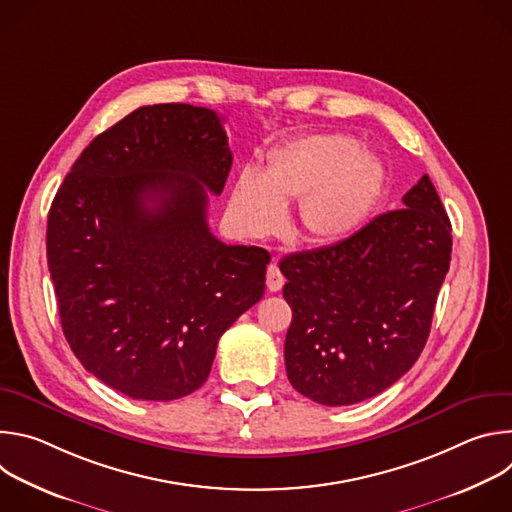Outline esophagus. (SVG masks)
Returning <instances> with one entry per match:
<instances>
[{
	"label": "esophagus",
	"instance_id": "1",
	"mask_svg": "<svg viewBox=\"0 0 512 512\" xmlns=\"http://www.w3.org/2000/svg\"><path fill=\"white\" fill-rule=\"evenodd\" d=\"M265 281H267V289H269V291H279V289L285 285V277H283V273L279 271V267H277L275 261L269 263Z\"/></svg>",
	"mask_w": 512,
	"mask_h": 512
}]
</instances>
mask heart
Masks as SVG:
<instances>
[{
  "mask_svg": "<svg viewBox=\"0 0 512 512\" xmlns=\"http://www.w3.org/2000/svg\"><path fill=\"white\" fill-rule=\"evenodd\" d=\"M381 158L344 133L296 137L271 152L265 172L245 168L233 190V210L257 235L281 229L285 202H300L304 233L314 241L354 235L385 192Z\"/></svg>",
  "mask_w": 512,
  "mask_h": 512,
  "instance_id": "obj_1",
  "label": "heart"
}]
</instances>
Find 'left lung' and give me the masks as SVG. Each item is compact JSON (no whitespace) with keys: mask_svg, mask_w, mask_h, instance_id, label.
I'll use <instances>...</instances> for the list:
<instances>
[{"mask_svg":"<svg viewBox=\"0 0 512 512\" xmlns=\"http://www.w3.org/2000/svg\"><path fill=\"white\" fill-rule=\"evenodd\" d=\"M452 225L427 174L403 208L348 239L281 259L287 379L328 405L371 399L419 358L450 269Z\"/></svg>","mask_w":512,"mask_h":512,"instance_id":"1","label":"left lung"}]
</instances>
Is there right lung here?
Returning <instances> with one entry per match:
<instances>
[{"label": "right lung", "instance_id": "add662e5", "mask_svg": "<svg viewBox=\"0 0 512 512\" xmlns=\"http://www.w3.org/2000/svg\"><path fill=\"white\" fill-rule=\"evenodd\" d=\"M233 154L212 109L139 107L97 135L60 184L46 229L62 332L83 367L141 401L208 379L216 344L265 291L271 255L206 223Z\"/></svg>", "mask_w": 512, "mask_h": 512}]
</instances>
